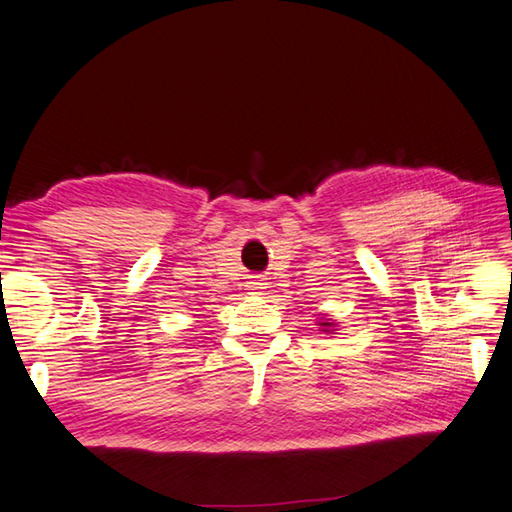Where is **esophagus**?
I'll return each mask as SVG.
<instances>
[{"instance_id": "1", "label": "esophagus", "mask_w": 512, "mask_h": 512, "mask_svg": "<svg viewBox=\"0 0 512 512\" xmlns=\"http://www.w3.org/2000/svg\"><path fill=\"white\" fill-rule=\"evenodd\" d=\"M266 288V284H264V279H259V277H253L248 282V293H253V295H257V293H262V290Z\"/></svg>"}]
</instances>
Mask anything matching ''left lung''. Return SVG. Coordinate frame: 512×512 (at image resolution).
Listing matches in <instances>:
<instances>
[{
	"instance_id": "obj_1",
	"label": "left lung",
	"mask_w": 512,
	"mask_h": 512,
	"mask_svg": "<svg viewBox=\"0 0 512 512\" xmlns=\"http://www.w3.org/2000/svg\"><path fill=\"white\" fill-rule=\"evenodd\" d=\"M317 326H322V330H324V333H328V335H335V330H337V322H335V319H330V317H326V315L319 317Z\"/></svg>"
}]
</instances>
